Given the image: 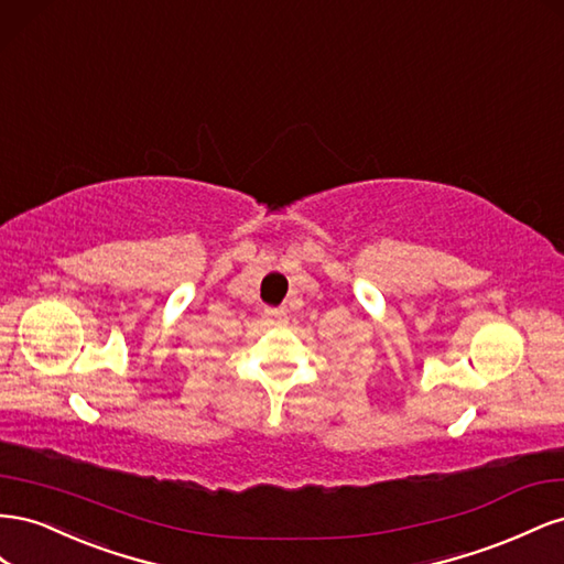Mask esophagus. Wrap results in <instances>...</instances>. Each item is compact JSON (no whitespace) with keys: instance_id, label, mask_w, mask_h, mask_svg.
<instances>
[{"instance_id":"esophagus-1","label":"esophagus","mask_w":564,"mask_h":564,"mask_svg":"<svg viewBox=\"0 0 564 564\" xmlns=\"http://www.w3.org/2000/svg\"><path fill=\"white\" fill-rule=\"evenodd\" d=\"M264 316H267L271 326H281V324H285V318H288L285 310H281V307H267Z\"/></svg>"}]
</instances>
